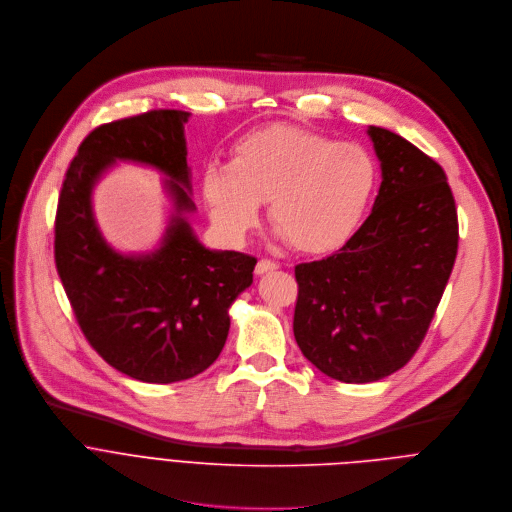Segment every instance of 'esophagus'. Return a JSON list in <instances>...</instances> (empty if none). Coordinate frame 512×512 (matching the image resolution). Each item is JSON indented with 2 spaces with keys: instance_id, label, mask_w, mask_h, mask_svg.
<instances>
[{
  "instance_id": "34e87169",
  "label": "esophagus",
  "mask_w": 512,
  "mask_h": 512,
  "mask_svg": "<svg viewBox=\"0 0 512 512\" xmlns=\"http://www.w3.org/2000/svg\"><path fill=\"white\" fill-rule=\"evenodd\" d=\"M276 268H278V264H276V262H272V260H266V258H262V260H258V264H256V274L260 276V274L272 272V270H276Z\"/></svg>"
}]
</instances>
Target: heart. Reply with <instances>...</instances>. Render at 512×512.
Listing matches in <instances>:
<instances>
[{
  "label": "heart",
  "instance_id": "obj_1",
  "mask_svg": "<svg viewBox=\"0 0 512 512\" xmlns=\"http://www.w3.org/2000/svg\"><path fill=\"white\" fill-rule=\"evenodd\" d=\"M377 167L357 143L272 125L242 137L232 161L203 165L201 191L218 232L240 242L256 226L260 201L268 218L300 252L339 246L361 220Z\"/></svg>",
  "mask_w": 512,
  "mask_h": 512
}]
</instances>
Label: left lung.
Segmentation results:
<instances>
[{
	"label": "left lung",
	"mask_w": 512,
	"mask_h": 512,
	"mask_svg": "<svg viewBox=\"0 0 512 512\" xmlns=\"http://www.w3.org/2000/svg\"><path fill=\"white\" fill-rule=\"evenodd\" d=\"M381 185L363 226L331 256L298 264L294 339L321 373L369 383L418 351L458 252L444 169L403 137L369 127Z\"/></svg>",
	"instance_id": "8db88e82"
}]
</instances>
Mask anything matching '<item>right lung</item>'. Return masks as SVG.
Returning a JSON list of instances; mask_svg holds the SVG:
<instances>
[{"mask_svg": "<svg viewBox=\"0 0 512 512\" xmlns=\"http://www.w3.org/2000/svg\"><path fill=\"white\" fill-rule=\"evenodd\" d=\"M187 121L183 111H151L94 129L58 199L54 258L76 321L102 359L145 383L189 379L220 357L230 306L256 266L252 256L203 246L187 220L195 212ZM117 160L166 177L172 210L153 251L121 253L97 228L91 193Z\"/></svg>", "mask_w": 512, "mask_h": 512, "instance_id": "right-lung-1", "label": "right lung"}]
</instances>
